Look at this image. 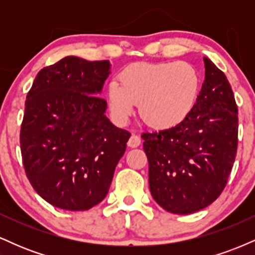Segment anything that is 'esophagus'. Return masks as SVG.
<instances>
[{
	"label": "esophagus",
	"mask_w": 255,
	"mask_h": 255,
	"mask_svg": "<svg viewBox=\"0 0 255 255\" xmlns=\"http://www.w3.org/2000/svg\"><path fill=\"white\" fill-rule=\"evenodd\" d=\"M127 144H128V146H129V147H137V146L141 144V139H140V136L137 135V134L133 133L130 135L129 140H128Z\"/></svg>",
	"instance_id": "34e87169"
}]
</instances>
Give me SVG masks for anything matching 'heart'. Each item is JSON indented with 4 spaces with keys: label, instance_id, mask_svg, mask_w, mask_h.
I'll use <instances>...</instances> for the list:
<instances>
[{
    "label": "heart",
    "instance_id": "b5f03b06",
    "mask_svg": "<svg viewBox=\"0 0 255 255\" xmlns=\"http://www.w3.org/2000/svg\"><path fill=\"white\" fill-rule=\"evenodd\" d=\"M121 84L111 81V114L125 122L140 103V115L152 127L172 128L189 116L200 93V77L187 62L136 63L124 69Z\"/></svg>",
    "mask_w": 255,
    "mask_h": 255
}]
</instances>
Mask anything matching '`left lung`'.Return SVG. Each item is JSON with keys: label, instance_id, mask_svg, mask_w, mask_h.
<instances>
[{"label": "left lung", "instance_id": "left-lung-1", "mask_svg": "<svg viewBox=\"0 0 255 255\" xmlns=\"http://www.w3.org/2000/svg\"><path fill=\"white\" fill-rule=\"evenodd\" d=\"M205 80L189 116L168 129L145 131L148 184L159 206L189 215L223 192L238 151V105L227 77L204 57Z\"/></svg>", "mask_w": 255, "mask_h": 255}]
</instances>
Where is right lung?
Here are the masks:
<instances>
[{
    "mask_svg": "<svg viewBox=\"0 0 255 255\" xmlns=\"http://www.w3.org/2000/svg\"><path fill=\"white\" fill-rule=\"evenodd\" d=\"M110 63L67 56L37 74L20 129L26 176L54 206L85 211L109 192L130 133L104 115L97 96Z\"/></svg>",
    "mask_w": 255,
    "mask_h": 255,
    "instance_id": "obj_1",
    "label": "right lung"
}]
</instances>
